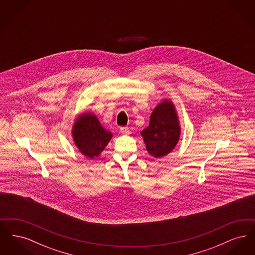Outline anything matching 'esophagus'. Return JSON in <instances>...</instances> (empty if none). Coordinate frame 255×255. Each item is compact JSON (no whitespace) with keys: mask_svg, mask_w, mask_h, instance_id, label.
Wrapping results in <instances>:
<instances>
[{"mask_svg":"<svg viewBox=\"0 0 255 255\" xmlns=\"http://www.w3.org/2000/svg\"><path fill=\"white\" fill-rule=\"evenodd\" d=\"M121 133L122 134H129V133H131V131L127 127H121Z\"/></svg>","mask_w":255,"mask_h":255,"instance_id":"34e87169","label":"esophagus"}]
</instances>
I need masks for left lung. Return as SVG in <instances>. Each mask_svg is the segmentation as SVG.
Wrapping results in <instances>:
<instances>
[{
    "instance_id": "obj_1",
    "label": "left lung",
    "mask_w": 255,
    "mask_h": 255,
    "mask_svg": "<svg viewBox=\"0 0 255 255\" xmlns=\"http://www.w3.org/2000/svg\"><path fill=\"white\" fill-rule=\"evenodd\" d=\"M141 134L148 153L155 158L164 157L174 149L180 137V126L170 101L164 100L155 108Z\"/></svg>"
}]
</instances>
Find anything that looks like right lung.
Returning <instances> with one entry per match:
<instances>
[{
  "instance_id": "right-lung-1",
  "label": "right lung",
  "mask_w": 255,
  "mask_h": 255,
  "mask_svg": "<svg viewBox=\"0 0 255 255\" xmlns=\"http://www.w3.org/2000/svg\"><path fill=\"white\" fill-rule=\"evenodd\" d=\"M73 139L79 151L86 157H97L107 146L112 133L100 125L96 116L84 114L73 125Z\"/></svg>"
}]
</instances>
